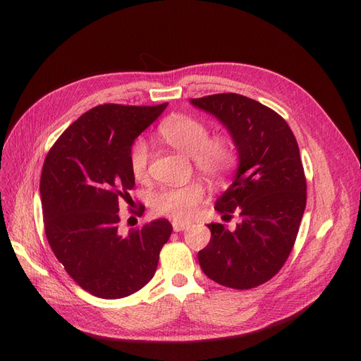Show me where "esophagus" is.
<instances>
[{
  "instance_id": "34e87169",
  "label": "esophagus",
  "mask_w": 361,
  "mask_h": 361,
  "mask_svg": "<svg viewBox=\"0 0 361 361\" xmlns=\"http://www.w3.org/2000/svg\"><path fill=\"white\" fill-rule=\"evenodd\" d=\"M173 228L174 231H184L185 228H188V224L185 222H180V221H173Z\"/></svg>"
}]
</instances>
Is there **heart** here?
Returning a JSON list of instances; mask_svg holds the SVG:
<instances>
[{
	"instance_id": "obj_1",
	"label": "heart",
	"mask_w": 361,
	"mask_h": 361,
	"mask_svg": "<svg viewBox=\"0 0 361 361\" xmlns=\"http://www.w3.org/2000/svg\"><path fill=\"white\" fill-rule=\"evenodd\" d=\"M158 133L166 145L192 158L199 173L215 184L224 183L235 168L237 150L234 142L228 136H215L209 139V127L199 118L174 116L159 126ZM128 164L131 174L136 180L142 181L147 177L150 149L146 140L137 139L131 145ZM203 196V185L193 181L158 192L152 199V207L159 215L185 221L195 214Z\"/></svg>"
}]
</instances>
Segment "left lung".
I'll return each mask as SVG.
<instances>
[{"instance_id": "8db88e82", "label": "left lung", "mask_w": 361, "mask_h": 361, "mask_svg": "<svg viewBox=\"0 0 361 361\" xmlns=\"http://www.w3.org/2000/svg\"><path fill=\"white\" fill-rule=\"evenodd\" d=\"M190 104L214 116L238 154L230 187L215 209L238 214L235 230L209 224L211 241L199 252L200 268L221 286L249 290L269 281L288 259L306 209V178L291 128L260 102L218 93Z\"/></svg>"}]
</instances>
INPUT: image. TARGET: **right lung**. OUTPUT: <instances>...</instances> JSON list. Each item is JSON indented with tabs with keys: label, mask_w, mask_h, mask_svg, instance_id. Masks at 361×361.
<instances>
[{
	"label": "right lung",
	"mask_w": 361,
	"mask_h": 361,
	"mask_svg": "<svg viewBox=\"0 0 361 361\" xmlns=\"http://www.w3.org/2000/svg\"><path fill=\"white\" fill-rule=\"evenodd\" d=\"M166 105L94 106L63 133L44 162L48 243L66 272L97 297L116 300L143 288L173 233L165 218L127 235L118 230L120 203L135 187L130 147Z\"/></svg>",
	"instance_id": "obj_1"
}]
</instances>
